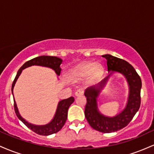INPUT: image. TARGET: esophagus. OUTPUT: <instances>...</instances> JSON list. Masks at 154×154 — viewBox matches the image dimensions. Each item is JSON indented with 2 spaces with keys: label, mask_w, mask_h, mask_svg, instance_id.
I'll return each instance as SVG.
<instances>
[{
  "label": "esophagus",
  "mask_w": 154,
  "mask_h": 154,
  "mask_svg": "<svg viewBox=\"0 0 154 154\" xmlns=\"http://www.w3.org/2000/svg\"><path fill=\"white\" fill-rule=\"evenodd\" d=\"M83 93H84V92H83V91H81V90H78V91H77L75 92V95L77 97L81 96V95H83Z\"/></svg>",
  "instance_id": "1"
}]
</instances>
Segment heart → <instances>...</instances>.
I'll use <instances>...</instances> for the list:
<instances>
[{
	"instance_id": "b5f03b06",
	"label": "heart",
	"mask_w": 154,
	"mask_h": 154,
	"mask_svg": "<svg viewBox=\"0 0 154 154\" xmlns=\"http://www.w3.org/2000/svg\"><path fill=\"white\" fill-rule=\"evenodd\" d=\"M103 72V66L100 63L86 62L81 63L71 72V77L75 79H82L88 77V82H94Z\"/></svg>"
}]
</instances>
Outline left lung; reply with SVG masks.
I'll return each instance as SVG.
<instances>
[{"label":"left lung","instance_id":"left-lung-1","mask_svg":"<svg viewBox=\"0 0 154 154\" xmlns=\"http://www.w3.org/2000/svg\"><path fill=\"white\" fill-rule=\"evenodd\" d=\"M107 60L108 72L109 75L103 79L98 85L88 88L85 91L87 99L85 116L91 128L104 133L118 131L126 127L135 115L140 106L141 79L131 64L125 60L119 59L110 54L103 55ZM119 72L125 76L128 83L129 96L126 106L119 114L109 118L100 113L97 109V98L106 84L111 73Z\"/></svg>","mask_w":154,"mask_h":154}]
</instances>
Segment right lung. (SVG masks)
I'll return each mask as SVG.
<instances>
[{"label": "right lung", "instance_id": "add662e5", "mask_svg": "<svg viewBox=\"0 0 154 154\" xmlns=\"http://www.w3.org/2000/svg\"><path fill=\"white\" fill-rule=\"evenodd\" d=\"M62 61V59H61L60 58L56 57V56H38V57L34 58V59L26 61V62L24 63V64L22 65V66L19 69L14 80L11 87L12 94H13V90L14 88L15 83L17 82V79L19 78V75L22 73L23 69H24L27 68V67L29 66H34V65H36V66H45L54 69L56 75L59 76L61 71L60 65L61 64ZM14 106L15 113L16 114H17V117H18L28 128H29L31 130H32L33 132L38 134V135H51V134L56 133V132H59V130L63 128V126L64 125L67 119V113H68L69 107L70 106V105H71L74 101H75V98H74L73 97H70V98H66V99L61 100V101H59V104H58L57 109H56V114H55V115L54 116V119L51 120L48 124L45 125H35L31 123H29L28 122H26L24 118H22V116L20 115V114H19L18 108H17V103H16L14 99Z\"/></svg>", "mask_w": 154, "mask_h": 154}]
</instances>
